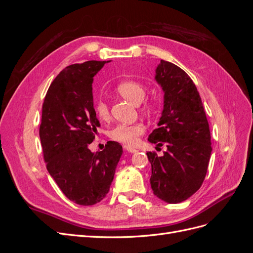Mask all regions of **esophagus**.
<instances>
[{
    "instance_id": "obj_1",
    "label": "esophagus",
    "mask_w": 253,
    "mask_h": 253,
    "mask_svg": "<svg viewBox=\"0 0 253 253\" xmlns=\"http://www.w3.org/2000/svg\"><path fill=\"white\" fill-rule=\"evenodd\" d=\"M124 149H125V150H126V151H127V152H129V153H135V152L137 151L136 149H134V148H132V147H129V145H125Z\"/></svg>"
}]
</instances>
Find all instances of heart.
I'll return each instance as SVG.
<instances>
[{
  "instance_id": "obj_1",
  "label": "heart",
  "mask_w": 253,
  "mask_h": 253,
  "mask_svg": "<svg viewBox=\"0 0 253 253\" xmlns=\"http://www.w3.org/2000/svg\"><path fill=\"white\" fill-rule=\"evenodd\" d=\"M116 91L127 101L134 104H139L143 101L145 97V86L139 81L136 80H125L121 81L116 86ZM158 108V102L156 99H148L142 102L141 111L147 115H153ZM95 112L97 117L100 120H108L110 118V108L104 100H99L95 103ZM144 133V126L140 122L135 124H121L115 126L110 132L112 139L126 143L133 144L138 139V137Z\"/></svg>"
}]
</instances>
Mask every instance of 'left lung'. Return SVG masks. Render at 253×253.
Returning a JSON list of instances; mask_svg holds the SVG:
<instances>
[{"mask_svg": "<svg viewBox=\"0 0 253 253\" xmlns=\"http://www.w3.org/2000/svg\"><path fill=\"white\" fill-rule=\"evenodd\" d=\"M155 79L165 91L164 111L158 128L148 140L166 145L163 156L147 155L152 167L151 187L160 200L177 204L203 185L211 156V135L200 93L188 74L162 60Z\"/></svg>", "mask_w": 253, "mask_h": 253, "instance_id": "obj_1", "label": "left lung"}]
</instances>
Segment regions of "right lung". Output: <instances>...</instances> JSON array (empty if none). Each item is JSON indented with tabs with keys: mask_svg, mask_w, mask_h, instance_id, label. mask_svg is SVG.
<instances>
[{
	"mask_svg": "<svg viewBox=\"0 0 253 253\" xmlns=\"http://www.w3.org/2000/svg\"><path fill=\"white\" fill-rule=\"evenodd\" d=\"M109 61H86L65 67L50 84L42 105L39 135L47 171L68 200L91 206L108 194L122 154L108 141L90 152L100 126L93 102L94 76Z\"/></svg>",
	"mask_w": 253,
	"mask_h": 253,
	"instance_id": "obj_1",
	"label": "right lung"
}]
</instances>
